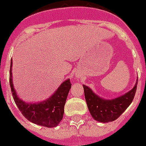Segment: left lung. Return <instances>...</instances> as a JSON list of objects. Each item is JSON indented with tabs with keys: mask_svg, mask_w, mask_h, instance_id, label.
Listing matches in <instances>:
<instances>
[{
	"mask_svg": "<svg viewBox=\"0 0 146 146\" xmlns=\"http://www.w3.org/2000/svg\"><path fill=\"white\" fill-rule=\"evenodd\" d=\"M137 83L138 80L131 90L113 100H104L93 93L90 88L83 85L88 109L93 119L104 123L118 119L132 103L136 92Z\"/></svg>",
	"mask_w": 146,
	"mask_h": 146,
	"instance_id": "obj_1",
	"label": "left lung"
}]
</instances>
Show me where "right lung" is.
Segmentation results:
<instances>
[{
  "label": "right lung",
  "instance_id": "1",
  "mask_svg": "<svg viewBox=\"0 0 146 146\" xmlns=\"http://www.w3.org/2000/svg\"><path fill=\"white\" fill-rule=\"evenodd\" d=\"M10 86L14 102L21 113L30 122L45 127L53 128L59 125L63 119L64 106L71 88L70 79L61 84L47 100L40 103H25L17 95L12 80V60L10 68Z\"/></svg>",
  "mask_w": 146,
  "mask_h": 146
}]
</instances>
